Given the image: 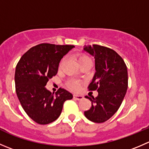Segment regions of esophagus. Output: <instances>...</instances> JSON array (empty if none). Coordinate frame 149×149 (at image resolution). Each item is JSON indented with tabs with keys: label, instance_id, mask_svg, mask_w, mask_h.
Masks as SVG:
<instances>
[{
	"label": "esophagus",
	"instance_id": "esophagus-1",
	"mask_svg": "<svg viewBox=\"0 0 149 149\" xmlns=\"http://www.w3.org/2000/svg\"><path fill=\"white\" fill-rule=\"evenodd\" d=\"M73 97L75 98L77 100H81L84 99V97L82 95H73Z\"/></svg>",
	"mask_w": 149,
	"mask_h": 149
}]
</instances>
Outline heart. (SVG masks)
Returning a JSON list of instances; mask_svg holds the SVG:
<instances>
[{
  "label": "heart",
  "mask_w": 149,
  "mask_h": 149,
  "mask_svg": "<svg viewBox=\"0 0 149 149\" xmlns=\"http://www.w3.org/2000/svg\"><path fill=\"white\" fill-rule=\"evenodd\" d=\"M76 59H77V61L79 64L85 61H91L90 59H89L87 56L84 55V54H80V55H79L76 57ZM64 60L65 59H63V60H62L61 64L64 62ZM68 86L70 89H73V90H78V89H79V87H80V83H79V81H77L71 80L70 81L68 82Z\"/></svg>",
  "instance_id": "1"
}]
</instances>
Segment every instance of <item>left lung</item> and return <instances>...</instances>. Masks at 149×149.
I'll use <instances>...</instances> for the list:
<instances>
[{"instance_id":"left-lung-1","label":"left lung","mask_w":149,"mask_h":149,"mask_svg":"<svg viewBox=\"0 0 149 149\" xmlns=\"http://www.w3.org/2000/svg\"><path fill=\"white\" fill-rule=\"evenodd\" d=\"M83 51L95 58V73L89 88L98 92L95 98L86 97L92 101V107L84 116L91 122L102 123L114 115L123 101L127 90V68L111 49L95 44L84 46Z\"/></svg>"}]
</instances>
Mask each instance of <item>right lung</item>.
Returning a JSON list of instances; mask_svg holds the SVG:
<instances>
[{
  "instance_id": "1",
  "label": "right lung",
  "mask_w": 149,
  "mask_h": 149,
  "mask_svg": "<svg viewBox=\"0 0 149 149\" xmlns=\"http://www.w3.org/2000/svg\"><path fill=\"white\" fill-rule=\"evenodd\" d=\"M73 45L41 44L32 47L22 55L15 70V87L23 109L36 123L47 125L61 114L63 104L73 95L60 88L52 93L45 87L49 79L58 71L63 56Z\"/></svg>"
}]
</instances>
